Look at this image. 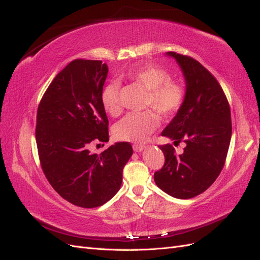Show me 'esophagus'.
Wrapping results in <instances>:
<instances>
[{
  "instance_id": "34e87169",
  "label": "esophagus",
  "mask_w": 260,
  "mask_h": 260,
  "mask_svg": "<svg viewBox=\"0 0 260 260\" xmlns=\"http://www.w3.org/2000/svg\"><path fill=\"white\" fill-rule=\"evenodd\" d=\"M144 148H145L144 145H140V144H135V145H133V151L137 152V153L142 152Z\"/></svg>"
}]
</instances>
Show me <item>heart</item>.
I'll use <instances>...</instances> for the list:
<instances>
[{"instance_id":"obj_1","label":"heart","mask_w":260,"mask_h":260,"mask_svg":"<svg viewBox=\"0 0 260 260\" xmlns=\"http://www.w3.org/2000/svg\"><path fill=\"white\" fill-rule=\"evenodd\" d=\"M128 79L149 91L147 107L154 108L162 117L175 115L182 106L185 92L180 83L170 80V75L164 68L147 64L133 68L127 73ZM120 84L112 81L103 89L101 95L102 105L109 115L119 112ZM159 127V119L153 112L128 114L114 125L116 139L131 143H143Z\"/></svg>"}]
</instances>
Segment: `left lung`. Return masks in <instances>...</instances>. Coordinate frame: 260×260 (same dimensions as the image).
<instances>
[{
  "instance_id": "1",
  "label": "left lung",
  "mask_w": 260,
  "mask_h": 260,
  "mask_svg": "<svg viewBox=\"0 0 260 260\" xmlns=\"http://www.w3.org/2000/svg\"><path fill=\"white\" fill-rule=\"evenodd\" d=\"M166 55L182 70L185 98L161 136L185 147L177 155L172 145L160 146L165 165L154 180L172 198L187 200L206 191L221 172L232 135L231 113L222 88L201 62L176 52Z\"/></svg>"
}]
</instances>
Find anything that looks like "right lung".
<instances>
[{"label":"right lung","instance_id":"add662e5","mask_svg":"<svg viewBox=\"0 0 260 260\" xmlns=\"http://www.w3.org/2000/svg\"><path fill=\"white\" fill-rule=\"evenodd\" d=\"M107 73L102 60L70 61L54 78L37 112L36 141L44 175L62 199L83 208L102 206L114 198L133 153L127 142L101 154L89 149L93 141L109 140L101 101Z\"/></svg>","mask_w":260,"mask_h":260}]
</instances>
